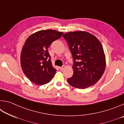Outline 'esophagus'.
<instances>
[{
  "mask_svg": "<svg viewBox=\"0 0 124 124\" xmlns=\"http://www.w3.org/2000/svg\"><path fill=\"white\" fill-rule=\"evenodd\" d=\"M65 68H66V66H65V65H63V66H62V67H59L60 70H63Z\"/></svg>",
  "mask_w": 124,
  "mask_h": 124,
  "instance_id": "34e87169",
  "label": "esophagus"
}]
</instances>
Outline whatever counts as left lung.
Here are the masks:
<instances>
[{
	"label": "left lung",
	"mask_w": 124,
	"mask_h": 124,
	"mask_svg": "<svg viewBox=\"0 0 124 124\" xmlns=\"http://www.w3.org/2000/svg\"><path fill=\"white\" fill-rule=\"evenodd\" d=\"M63 37L70 47L73 59V75L67 79L71 86L84 89L99 80L106 68V59L100 41L90 33L70 32Z\"/></svg>",
	"instance_id": "obj_1"
}]
</instances>
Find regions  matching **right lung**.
Here are the masks:
<instances>
[{"instance_id":"right-lung-1","label":"right lung","mask_w":124,"mask_h":124,"mask_svg":"<svg viewBox=\"0 0 124 124\" xmlns=\"http://www.w3.org/2000/svg\"><path fill=\"white\" fill-rule=\"evenodd\" d=\"M63 34L62 32L47 29L35 33L26 40L21 54V64L24 74L32 83L46 84L56 74L48 49Z\"/></svg>"}]
</instances>
